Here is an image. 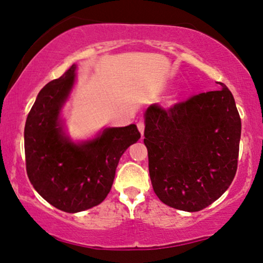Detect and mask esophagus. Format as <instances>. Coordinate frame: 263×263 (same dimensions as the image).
Segmentation results:
<instances>
[{
	"label": "esophagus",
	"instance_id": "obj_1",
	"mask_svg": "<svg viewBox=\"0 0 263 263\" xmlns=\"http://www.w3.org/2000/svg\"><path fill=\"white\" fill-rule=\"evenodd\" d=\"M138 129H139V132L141 133V135H143V132H145V123H143L142 121H140L138 123Z\"/></svg>",
	"mask_w": 263,
	"mask_h": 263
}]
</instances>
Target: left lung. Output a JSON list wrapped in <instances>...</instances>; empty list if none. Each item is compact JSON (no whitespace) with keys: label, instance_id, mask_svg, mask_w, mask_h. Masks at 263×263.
<instances>
[{"label":"left lung","instance_id":"8db88e82","mask_svg":"<svg viewBox=\"0 0 263 263\" xmlns=\"http://www.w3.org/2000/svg\"><path fill=\"white\" fill-rule=\"evenodd\" d=\"M220 85L168 109L153 104L145 112L153 190L176 210H203L235 178L242 124L232 93Z\"/></svg>","mask_w":263,"mask_h":263}]
</instances>
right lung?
Listing matches in <instances>:
<instances>
[{
  "instance_id": "add662e5",
  "label": "right lung",
  "mask_w": 263,
  "mask_h": 263,
  "mask_svg": "<svg viewBox=\"0 0 263 263\" xmlns=\"http://www.w3.org/2000/svg\"><path fill=\"white\" fill-rule=\"evenodd\" d=\"M77 64L41 89L25 124L26 171L33 188L53 207L77 213L103 202L122 154L141 138L135 124L105 128L74 142L61 111L77 79Z\"/></svg>"
}]
</instances>
